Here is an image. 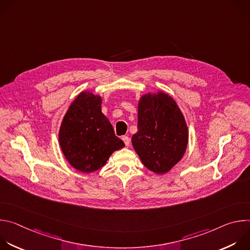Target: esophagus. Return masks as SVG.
I'll use <instances>...</instances> for the list:
<instances>
[{"instance_id": "1", "label": "esophagus", "mask_w": 250, "mask_h": 250, "mask_svg": "<svg viewBox=\"0 0 250 250\" xmlns=\"http://www.w3.org/2000/svg\"><path fill=\"white\" fill-rule=\"evenodd\" d=\"M123 140H124L125 145L126 146H128L130 145V138H129L128 136H126V135H124V136H123Z\"/></svg>"}]
</instances>
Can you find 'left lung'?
<instances>
[{"label": "left lung", "instance_id": "8db88e82", "mask_svg": "<svg viewBox=\"0 0 250 250\" xmlns=\"http://www.w3.org/2000/svg\"><path fill=\"white\" fill-rule=\"evenodd\" d=\"M134 150L146 168L157 174L168 172L183 157L188 144L185 119L175 101L164 93L141 97Z\"/></svg>", "mask_w": 250, "mask_h": 250}]
</instances>
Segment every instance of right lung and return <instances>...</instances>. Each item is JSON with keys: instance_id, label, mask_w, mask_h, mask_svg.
Listing matches in <instances>:
<instances>
[{"instance_id": "1", "label": "right lung", "mask_w": 250, "mask_h": 250, "mask_svg": "<svg viewBox=\"0 0 250 250\" xmlns=\"http://www.w3.org/2000/svg\"><path fill=\"white\" fill-rule=\"evenodd\" d=\"M102 99L81 93L71 104L59 130V144L75 169L91 173L101 169L111 154L125 146L101 111Z\"/></svg>"}]
</instances>
